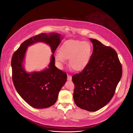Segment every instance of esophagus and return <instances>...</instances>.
I'll list each match as a JSON object with an SVG mask.
<instances>
[{"label": "esophagus", "instance_id": "34e87169", "mask_svg": "<svg viewBox=\"0 0 133 133\" xmlns=\"http://www.w3.org/2000/svg\"><path fill=\"white\" fill-rule=\"evenodd\" d=\"M67 76H68L67 79H68V80H71L72 79V76H71V75H69V74H68V75H67Z\"/></svg>", "mask_w": 133, "mask_h": 133}]
</instances>
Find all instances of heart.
<instances>
[{
	"mask_svg": "<svg viewBox=\"0 0 133 133\" xmlns=\"http://www.w3.org/2000/svg\"><path fill=\"white\" fill-rule=\"evenodd\" d=\"M91 55V45L88 42L68 41L60 47L59 51L55 55L56 61L60 64L69 59V64L72 69L80 71L89 63Z\"/></svg>",
	"mask_w": 133,
	"mask_h": 133,
	"instance_id": "b5f03b06",
	"label": "heart"
}]
</instances>
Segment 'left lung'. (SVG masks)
I'll use <instances>...</instances> for the list:
<instances>
[{
    "label": "left lung",
    "instance_id": "1",
    "mask_svg": "<svg viewBox=\"0 0 133 133\" xmlns=\"http://www.w3.org/2000/svg\"><path fill=\"white\" fill-rule=\"evenodd\" d=\"M93 51L85 68L74 74L73 98L82 109L95 111L113 97L122 76V66L115 50L110 46L90 38Z\"/></svg>",
    "mask_w": 133,
    "mask_h": 133
}]
</instances>
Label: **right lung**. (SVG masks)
Segmentation results:
<instances>
[{"instance_id":"1","label":"right lung","mask_w":133,"mask_h":133,"mask_svg":"<svg viewBox=\"0 0 133 133\" xmlns=\"http://www.w3.org/2000/svg\"><path fill=\"white\" fill-rule=\"evenodd\" d=\"M61 35L41 33L24 42L11 58L12 79L18 94L31 107L37 109L46 108L57 102L59 92L67 79L66 72L55 66V51L61 42ZM38 41L49 44L53 53L47 69L41 72L28 74L22 62L27 48Z\"/></svg>"}]
</instances>
